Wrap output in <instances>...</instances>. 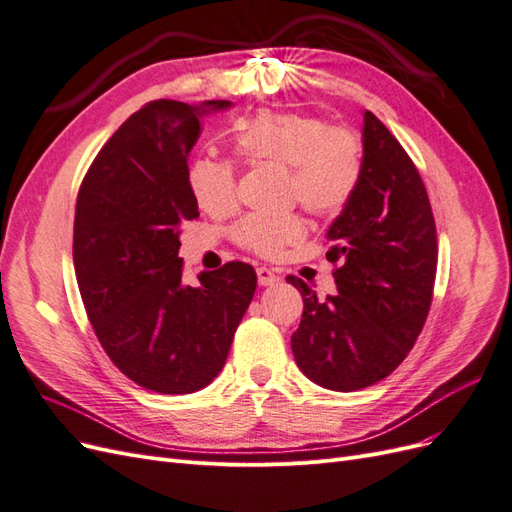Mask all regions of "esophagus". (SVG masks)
I'll return each mask as SVG.
<instances>
[{
  "label": "esophagus",
  "instance_id": "obj_1",
  "mask_svg": "<svg viewBox=\"0 0 512 512\" xmlns=\"http://www.w3.org/2000/svg\"><path fill=\"white\" fill-rule=\"evenodd\" d=\"M256 275H258V284L260 286H275L277 282H280V275H277L273 269L269 267H260L256 269Z\"/></svg>",
  "mask_w": 512,
  "mask_h": 512
}]
</instances>
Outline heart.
Listing matches in <instances>:
<instances>
[{"label":"heart","mask_w":512,"mask_h":512,"mask_svg":"<svg viewBox=\"0 0 512 512\" xmlns=\"http://www.w3.org/2000/svg\"><path fill=\"white\" fill-rule=\"evenodd\" d=\"M235 149L245 162L288 168V198L324 220L348 209L365 173L359 132L329 126L314 115L262 111L237 130ZM188 188L194 203L213 218H226L239 207L237 168L230 160L194 158L188 166ZM303 235L305 224L294 213L282 218L250 215L232 230L235 243L260 258H280Z\"/></svg>","instance_id":"obj_1"}]
</instances>
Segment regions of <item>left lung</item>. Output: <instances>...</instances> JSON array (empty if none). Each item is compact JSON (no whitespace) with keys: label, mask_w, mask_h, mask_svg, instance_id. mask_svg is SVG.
<instances>
[{"label":"left lung","mask_w":512,"mask_h":512,"mask_svg":"<svg viewBox=\"0 0 512 512\" xmlns=\"http://www.w3.org/2000/svg\"><path fill=\"white\" fill-rule=\"evenodd\" d=\"M365 173L329 228L337 292L318 299L297 275L303 316L292 354L331 391H359L395 371L421 335L438 267L436 220L425 183L389 128L365 111Z\"/></svg>","instance_id":"obj_1"}]
</instances>
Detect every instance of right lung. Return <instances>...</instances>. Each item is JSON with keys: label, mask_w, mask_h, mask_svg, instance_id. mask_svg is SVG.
<instances>
[{"label": "right lung", "mask_w": 512, "mask_h": 512, "mask_svg": "<svg viewBox=\"0 0 512 512\" xmlns=\"http://www.w3.org/2000/svg\"><path fill=\"white\" fill-rule=\"evenodd\" d=\"M228 106L147 102L98 151L76 196L72 254L87 318L121 374L153 393H194L218 376L256 290L247 262L190 286L179 258V228L198 218L188 158L200 115Z\"/></svg>", "instance_id": "1"}]
</instances>
